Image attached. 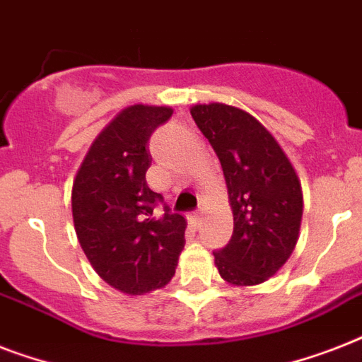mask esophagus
Instances as JSON below:
<instances>
[{
  "label": "esophagus",
  "mask_w": 362,
  "mask_h": 362,
  "mask_svg": "<svg viewBox=\"0 0 362 362\" xmlns=\"http://www.w3.org/2000/svg\"><path fill=\"white\" fill-rule=\"evenodd\" d=\"M192 221L195 223V226H199L201 221H203V210H195L192 214Z\"/></svg>",
  "instance_id": "esophagus-1"
}]
</instances>
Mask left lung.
I'll return each instance as SVG.
<instances>
[{
	"mask_svg": "<svg viewBox=\"0 0 362 362\" xmlns=\"http://www.w3.org/2000/svg\"><path fill=\"white\" fill-rule=\"evenodd\" d=\"M192 116L220 159L233 209V237L216 250V267L233 286H257L274 276L295 250L303 189L289 159L246 110L195 105Z\"/></svg>",
	"mask_w": 362,
	"mask_h": 362,
	"instance_id": "left-lung-1",
	"label": "left lung"
}]
</instances>
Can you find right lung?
Instances as JSON below:
<instances>
[{
  "instance_id": "right-lung-1",
  "label": "right lung",
  "mask_w": 362,
  "mask_h": 362,
  "mask_svg": "<svg viewBox=\"0 0 362 362\" xmlns=\"http://www.w3.org/2000/svg\"><path fill=\"white\" fill-rule=\"evenodd\" d=\"M173 116L170 107L131 105L88 150L71 195L75 231L101 278L127 295L167 286L184 250L186 220L146 184L148 141Z\"/></svg>"
}]
</instances>
